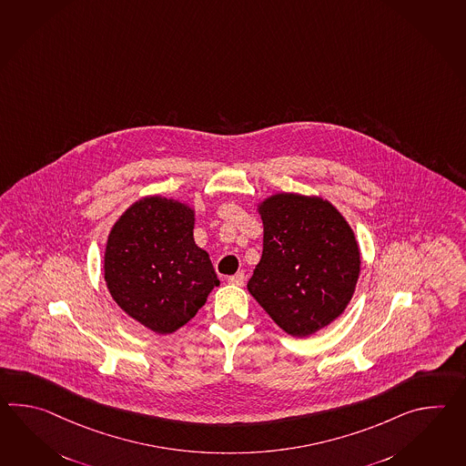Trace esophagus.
Returning a JSON list of instances; mask_svg holds the SVG:
<instances>
[{"instance_id": "1", "label": "esophagus", "mask_w": 466, "mask_h": 466, "mask_svg": "<svg viewBox=\"0 0 466 466\" xmlns=\"http://www.w3.org/2000/svg\"><path fill=\"white\" fill-rule=\"evenodd\" d=\"M228 284H232V286H244V282H246V274L240 270L238 274H234V276H230L228 278Z\"/></svg>"}]
</instances>
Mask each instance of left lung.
I'll return each instance as SVG.
<instances>
[{"mask_svg":"<svg viewBox=\"0 0 466 466\" xmlns=\"http://www.w3.org/2000/svg\"><path fill=\"white\" fill-rule=\"evenodd\" d=\"M262 258L248 289L282 331L308 338L341 316L361 270L360 246L322 197L274 194L258 206Z\"/></svg>","mask_w":466,"mask_h":466,"instance_id":"1","label":"left lung"}]
</instances>
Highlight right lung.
Listing matches in <instances>:
<instances>
[{
  "instance_id": "right-lung-1",
  "label": "right lung",
  "mask_w": 466,
  "mask_h": 466,
  "mask_svg": "<svg viewBox=\"0 0 466 466\" xmlns=\"http://www.w3.org/2000/svg\"><path fill=\"white\" fill-rule=\"evenodd\" d=\"M196 210L176 198L144 197L125 210L108 234L105 282L115 302L157 334L190 321L218 274L194 240Z\"/></svg>"
}]
</instances>
